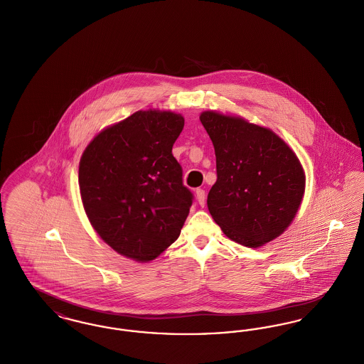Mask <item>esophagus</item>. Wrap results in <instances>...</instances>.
<instances>
[{"label":"esophagus","mask_w":364,"mask_h":364,"mask_svg":"<svg viewBox=\"0 0 364 364\" xmlns=\"http://www.w3.org/2000/svg\"><path fill=\"white\" fill-rule=\"evenodd\" d=\"M196 199H198V203L203 208L205 203H206V193H205V191L198 188L196 190Z\"/></svg>","instance_id":"esophagus-1"}]
</instances>
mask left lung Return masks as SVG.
<instances>
[{
  "label": "left lung",
  "mask_w": 364,
  "mask_h": 364,
  "mask_svg": "<svg viewBox=\"0 0 364 364\" xmlns=\"http://www.w3.org/2000/svg\"><path fill=\"white\" fill-rule=\"evenodd\" d=\"M215 151L217 181L208 192L214 221L233 242L257 248L279 236L299 210L304 172L274 132L240 117L200 114Z\"/></svg>",
  "instance_id": "1"
}]
</instances>
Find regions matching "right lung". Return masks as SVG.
Masks as SVG:
<instances>
[{"instance_id": "add662e5", "label": "right lung", "mask_w": 364, "mask_h": 364, "mask_svg": "<svg viewBox=\"0 0 364 364\" xmlns=\"http://www.w3.org/2000/svg\"><path fill=\"white\" fill-rule=\"evenodd\" d=\"M184 119L172 112H136L87 146L79 187L87 217L114 251L147 262L180 236L193 193L172 154Z\"/></svg>"}]
</instances>
